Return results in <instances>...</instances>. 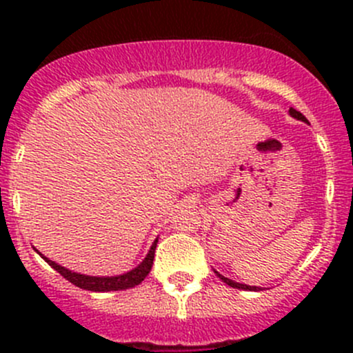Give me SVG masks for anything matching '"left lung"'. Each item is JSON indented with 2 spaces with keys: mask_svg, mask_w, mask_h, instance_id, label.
I'll list each match as a JSON object with an SVG mask.
<instances>
[{
  "mask_svg": "<svg viewBox=\"0 0 353 353\" xmlns=\"http://www.w3.org/2000/svg\"><path fill=\"white\" fill-rule=\"evenodd\" d=\"M288 112H290V116L295 117V119H301V121H304V123H307V119H305V117L302 116V114L299 112V110H295L294 108H290V110H288ZM215 273H216V276H219V279L222 280L223 283H227V285H230V287H234V288H241V290H261V288H259V287H251V285H244V283H237V282H234V280L227 279V276L220 275L219 272H215Z\"/></svg>",
  "mask_w": 353,
  "mask_h": 353,
  "instance_id": "obj_1",
  "label": "left lung"
}]
</instances>
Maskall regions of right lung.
<instances>
[{"instance_id": "right-lung-1", "label": "right lung", "mask_w": 353, "mask_h": 353, "mask_svg": "<svg viewBox=\"0 0 353 353\" xmlns=\"http://www.w3.org/2000/svg\"><path fill=\"white\" fill-rule=\"evenodd\" d=\"M159 239L154 241L152 244L150 251H148L147 258L140 263L134 270L131 272L124 273V275H117V276H88V275H80V273H74L71 270L65 268V266L58 265V263L51 261L49 258L42 256L41 252L39 254L49 263V266L56 270L59 275H63L68 282H71L73 285L83 288V290H92V292H110V290H126V288H131L134 285H140L141 282L145 280V276L150 273L152 265H154V258H155V248Z\"/></svg>"}]
</instances>
